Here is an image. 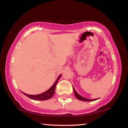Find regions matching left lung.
Listing matches in <instances>:
<instances>
[{
  "instance_id": "1",
  "label": "left lung",
  "mask_w": 128,
  "mask_h": 128,
  "mask_svg": "<svg viewBox=\"0 0 128 128\" xmlns=\"http://www.w3.org/2000/svg\"><path fill=\"white\" fill-rule=\"evenodd\" d=\"M73 92H74V95H75L76 98H77L78 99L80 100L86 101V102H90V101H93V100H97L96 99H86V98H84V97L80 96V94H79L77 92H76V91L75 90V89H74V88L73 87Z\"/></svg>"
}]
</instances>
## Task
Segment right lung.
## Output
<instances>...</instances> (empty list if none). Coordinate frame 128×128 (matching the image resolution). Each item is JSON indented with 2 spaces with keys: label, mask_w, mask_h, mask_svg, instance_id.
I'll list each match as a JSON object with an SVG mask.
<instances>
[{
  "label": "right lung",
  "mask_w": 128,
  "mask_h": 128,
  "mask_svg": "<svg viewBox=\"0 0 128 128\" xmlns=\"http://www.w3.org/2000/svg\"><path fill=\"white\" fill-rule=\"evenodd\" d=\"M61 76V74H60V75L58 76V78L56 79V81L55 82V83L53 84V86H51L48 90H47L46 92H42V94H36V95H30V94H27L24 93V92H23L25 96H27L28 98H30V99H33V100H48L50 99L51 98H52L53 96H54V93H55L56 86L57 83H58V80L60 79Z\"/></svg>",
  "instance_id": "right-lung-1"
}]
</instances>
